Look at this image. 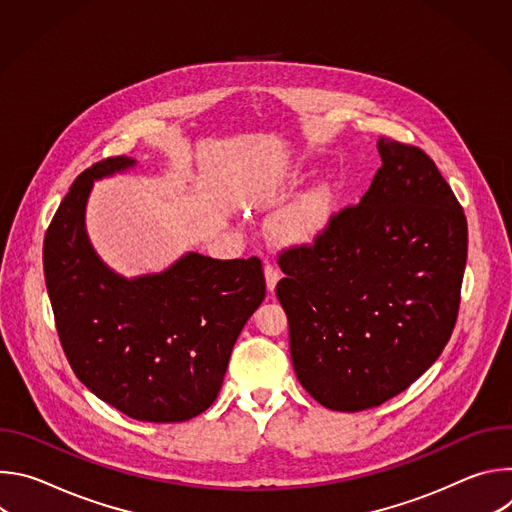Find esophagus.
I'll use <instances>...</instances> for the list:
<instances>
[{"instance_id": "34e87169", "label": "esophagus", "mask_w": 512, "mask_h": 512, "mask_svg": "<svg viewBox=\"0 0 512 512\" xmlns=\"http://www.w3.org/2000/svg\"><path fill=\"white\" fill-rule=\"evenodd\" d=\"M265 281H267V289L273 291L277 281H279V269L271 263H265Z\"/></svg>"}]
</instances>
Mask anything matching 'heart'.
Returning a JSON list of instances; mask_svg holds the SVG:
<instances>
[{
	"label": "heart",
	"mask_w": 512,
	"mask_h": 512,
	"mask_svg": "<svg viewBox=\"0 0 512 512\" xmlns=\"http://www.w3.org/2000/svg\"><path fill=\"white\" fill-rule=\"evenodd\" d=\"M328 212V200L324 194L316 192L291 206L285 214H281L277 229L289 241H308L312 239L324 225Z\"/></svg>",
	"instance_id": "b5f03b06"
}]
</instances>
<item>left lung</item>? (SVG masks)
<instances>
[{
    "instance_id": "1",
    "label": "left lung",
    "mask_w": 512,
    "mask_h": 512,
    "mask_svg": "<svg viewBox=\"0 0 512 512\" xmlns=\"http://www.w3.org/2000/svg\"><path fill=\"white\" fill-rule=\"evenodd\" d=\"M383 166L312 243L277 253L275 294L302 387L334 411L405 391L446 348L468 257L466 214L417 145L379 139Z\"/></svg>"
}]
</instances>
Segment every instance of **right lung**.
Wrapping results in <instances>:
<instances>
[{
    "label": "right lung",
    "instance_id": "add662e5",
    "mask_svg": "<svg viewBox=\"0 0 512 512\" xmlns=\"http://www.w3.org/2000/svg\"><path fill=\"white\" fill-rule=\"evenodd\" d=\"M133 166L105 158L60 202L44 237V277L56 332L79 381L131 419L186 421L221 391L231 350L265 298L259 257L198 253L158 275L123 279L85 235L93 180Z\"/></svg>",
    "mask_w": 512,
    "mask_h": 512
}]
</instances>
